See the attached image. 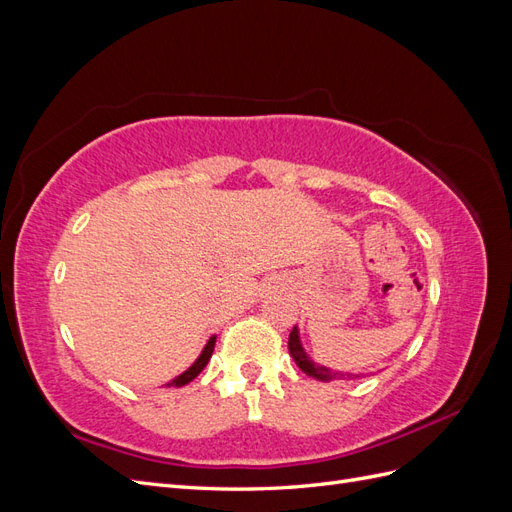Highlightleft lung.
I'll return each mask as SVG.
<instances>
[{"instance_id":"1","label":"left lung","mask_w":512,"mask_h":512,"mask_svg":"<svg viewBox=\"0 0 512 512\" xmlns=\"http://www.w3.org/2000/svg\"><path fill=\"white\" fill-rule=\"evenodd\" d=\"M288 350H290V356L294 359V363H297V367L303 371V374H307L309 378H316L320 382H333L337 378H344V376H354V374H342V371H333L331 367H324V365H318L316 361L309 359V354L305 352L303 348V342H301V335H299V327H294L290 337H288ZM359 378V376H356Z\"/></svg>"}]
</instances>
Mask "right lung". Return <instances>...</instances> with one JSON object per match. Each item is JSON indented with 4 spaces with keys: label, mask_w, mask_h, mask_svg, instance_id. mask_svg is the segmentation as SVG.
<instances>
[{
    "label": "right lung",
    "mask_w": 512,
    "mask_h": 512,
    "mask_svg": "<svg viewBox=\"0 0 512 512\" xmlns=\"http://www.w3.org/2000/svg\"><path fill=\"white\" fill-rule=\"evenodd\" d=\"M213 348H215V335L213 337H209V342L205 344V348H203V352L198 354V359L183 371V374H179V376H175L173 380L170 382H166L164 386H175V389H179V386H185V384H190L200 371H203L205 367H207V363H209V359H211V354H213Z\"/></svg>",
    "instance_id": "right-lung-1"
}]
</instances>
